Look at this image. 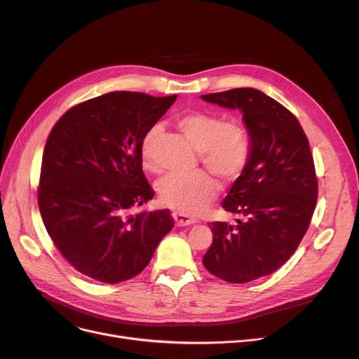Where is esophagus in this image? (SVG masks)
<instances>
[{"instance_id":"esophagus-1","label":"esophagus","mask_w":359,"mask_h":359,"mask_svg":"<svg viewBox=\"0 0 359 359\" xmlns=\"http://www.w3.org/2000/svg\"><path fill=\"white\" fill-rule=\"evenodd\" d=\"M173 218L176 221V225L177 227H184V225H191V224H195L196 222V218L187 215L184 212H180V211H175L173 212Z\"/></svg>"}]
</instances>
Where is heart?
Instances as JSON below:
<instances>
[{
    "label": "heart",
    "mask_w": 359,
    "mask_h": 359,
    "mask_svg": "<svg viewBox=\"0 0 359 359\" xmlns=\"http://www.w3.org/2000/svg\"><path fill=\"white\" fill-rule=\"evenodd\" d=\"M179 129L191 144L199 149V160L203 165L224 180L238 179L246 170L252 142L244 125L237 119L224 121L215 111H187L176 118ZM160 126L153 125L145 130L140 142L142 165L149 172H157L156 148L160 138ZM161 203L184 214H198L217 196L215 179L203 172L189 175H167L157 183Z\"/></svg>",
    "instance_id": "1"
}]
</instances>
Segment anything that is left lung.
<instances>
[{
  "label": "left lung",
  "instance_id": "1",
  "mask_svg": "<svg viewBox=\"0 0 359 359\" xmlns=\"http://www.w3.org/2000/svg\"><path fill=\"white\" fill-rule=\"evenodd\" d=\"M201 97L240 109L252 140L250 161L222 202L240 219L211 222L214 240L202 259L217 278L246 284L279 269L307 233L318 194L314 160L294 113L265 93L233 88Z\"/></svg>",
  "mask_w": 359,
  "mask_h": 359
}]
</instances>
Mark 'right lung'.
Instances as JSON below:
<instances>
[{"instance_id": "1", "label": "right lung", "mask_w": 359, "mask_h": 359, "mask_svg": "<svg viewBox=\"0 0 359 359\" xmlns=\"http://www.w3.org/2000/svg\"><path fill=\"white\" fill-rule=\"evenodd\" d=\"M176 99L106 93L69 107L49 132L37 203L50 240L80 273L106 284L134 278L175 227L168 210L130 211L154 196L142 135Z\"/></svg>"}]
</instances>
